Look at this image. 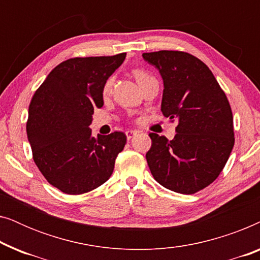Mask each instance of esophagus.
Wrapping results in <instances>:
<instances>
[{"mask_svg": "<svg viewBox=\"0 0 260 260\" xmlns=\"http://www.w3.org/2000/svg\"><path fill=\"white\" fill-rule=\"evenodd\" d=\"M137 134V131L136 130H127L126 133H125V135H126V138H127V141H130L131 138H133L135 135Z\"/></svg>", "mask_w": 260, "mask_h": 260, "instance_id": "esophagus-1", "label": "esophagus"}]
</instances>
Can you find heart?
Here are the masks:
<instances>
[{
    "instance_id": "obj_1",
    "label": "heart",
    "mask_w": 260,
    "mask_h": 260,
    "mask_svg": "<svg viewBox=\"0 0 260 260\" xmlns=\"http://www.w3.org/2000/svg\"><path fill=\"white\" fill-rule=\"evenodd\" d=\"M133 76L135 77V79H136L137 83L140 84L141 87H143L145 84L149 83V81L155 79V78L152 77L148 71L142 70V69H135L133 71ZM112 86H113V78H109V79L105 81L104 87H103V94L104 95L110 94V92L112 90Z\"/></svg>"
}]
</instances>
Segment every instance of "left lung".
<instances>
[{"label":"left lung","instance_id":"left-lung-1","mask_svg":"<svg viewBox=\"0 0 260 260\" xmlns=\"http://www.w3.org/2000/svg\"><path fill=\"white\" fill-rule=\"evenodd\" d=\"M161 73V111L177 120L172 141L149 134L145 157L154 179L176 193L194 194L222 172L234 145L233 116L229 99L207 65L180 51L143 53Z\"/></svg>","mask_w":260,"mask_h":260}]
</instances>
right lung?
Returning <instances> with one entry per match:
<instances>
[{
    "label": "right lung",
    "mask_w": 260,
    "mask_h": 260,
    "mask_svg": "<svg viewBox=\"0 0 260 260\" xmlns=\"http://www.w3.org/2000/svg\"><path fill=\"white\" fill-rule=\"evenodd\" d=\"M126 53L72 58L59 63L31 98L27 137L33 159L45 179L62 193L91 191L109 180L126 136H92L88 127L102 108L103 87Z\"/></svg>",
    "instance_id": "right-lung-1"
}]
</instances>
